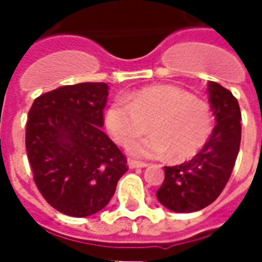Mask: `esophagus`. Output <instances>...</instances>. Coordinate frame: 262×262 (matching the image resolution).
<instances>
[{"label":"esophagus","mask_w":262,"mask_h":262,"mask_svg":"<svg viewBox=\"0 0 262 262\" xmlns=\"http://www.w3.org/2000/svg\"><path fill=\"white\" fill-rule=\"evenodd\" d=\"M147 163H143V161L129 160V167H130V168H144V167H147Z\"/></svg>","instance_id":"esophagus-1"}]
</instances>
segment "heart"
Segmentation results:
<instances>
[{"label": "heart", "mask_w": 262, "mask_h": 262, "mask_svg": "<svg viewBox=\"0 0 262 262\" xmlns=\"http://www.w3.org/2000/svg\"><path fill=\"white\" fill-rule=\"evenodd\" d=\"M106 127L116 142L126 146L153 130L146 139L129 146L136 157L184 161L206 144L213 129V115L208 103L187 90L174 85H153L120 95L109 105Z\"/></svg>", "instance_id": "1"}]
</instances>
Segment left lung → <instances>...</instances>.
I'll return each mask as SVG.
<instances>
[{
  "instance_id": "left-lung-1",
  "label": "left lung",
  "mask_w": 262,
  "mask_h": 262,
  "mask_svg": "<svg viewBox=\"0 0 262 262\" xmlns=\"http://www.w3.org/2000/svg\"><path fill=\"white\" fill-rule=\"evenodd\" d=\"M209 102L216 126L206 144L187 163L164 167L157 199L165 208L191 213L214 202L231 176L240 150L242 114L236 97L217 82H209Z\"/></svg>"
}]
</instances>
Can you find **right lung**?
Instances as JSON below:
<instances>
[{
	"instance_id": "right-lung-1",
	"label": "right lung",
	"mask_w": 262,
	"mask_h": 262,
	"mask_svg": "<svg viewBox=\"0 0 262 262\" xmlns=\"http://www.w3.org/2000/svg\"><path fill=\"white\" fill-rule=\"evenodd\" d=\"M108 84L81 82L37 97L26 122V153L39 192L61 213L84 217L114 196L127 160L101 127Z\"/></svg>"
}]
</instances>
